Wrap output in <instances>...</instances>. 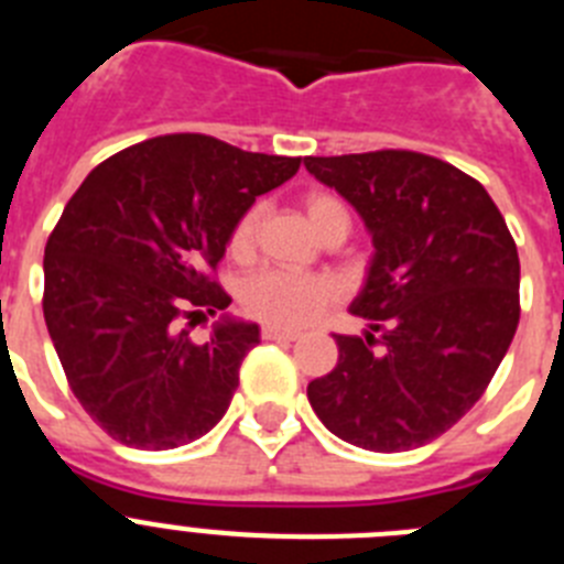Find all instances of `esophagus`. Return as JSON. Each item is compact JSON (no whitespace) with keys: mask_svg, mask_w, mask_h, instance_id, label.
<instances>
[{"mask_svg":"<svg viewBox=\"0 0 564 564\" xmlns=\"http://www.w3.org/2000/svg\"><path fill=\"white\" fill-rule=\"evenodd\" d=\"M262 338H268V341H296L299 333H296V330H282V327L265 325V327H262Z\"/></svg>","mask_w":564,"mask_h":564,"instance_id":"obj_1","label":"esophagus"}]
</instances>
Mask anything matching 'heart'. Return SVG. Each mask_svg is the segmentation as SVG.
<instances>
[{"mask_svg": "<svg viewBox=\"0 0 564 564\" xmlns=\"http://www.w3.org/2000/svg\"><path fill=\"white\" fill-rule=\"evenodd\" d=\"M305 217L318 237L330 234L333 228L347 226V208L330 192H311L302 200ZM257 208H248L228 234V253L234 259H246L253 248V234H257ZM336 296L330 279L305 276V273L288 271H259L242 288V307L251 318L271 327H302L318 313L325 311Z\"/></svg>", "mask_w": 564, "mask_h": 564, "instance_id": "1", "label": "heart"}]
</instances>
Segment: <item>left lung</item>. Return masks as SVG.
Masks as SVG:
<instances>
[{"mask_svg": "<svg viewBox=\"0 0 564 564\" xmlns=\"http://www.w3.org/2000/svg\"><path fill=\"white\" fill-rule=\"evenodd\" d=\"M372 234L352 313L364 338L338 336V364L307 383L333 435L370 452H406L466 415L520 325V257L486 188L410 149L305 158Z\"/></svg>", "mask_w": 564, "mask_h": 564, "instance_id": "8db88e82", "label": "left lung"}]
</instances>
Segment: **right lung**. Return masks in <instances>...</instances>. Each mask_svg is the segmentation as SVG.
I'll list each match as a JSON object with an SVG mask.
<instances>
[{
    "label": "right lung",
    "mask_w": 564,
    "mask_h": 564,
    "mask_svg": "<svg viewBox=\"0 0 564 564\" xmlns=\"http://www.w3.org/2000/svg\"><path fill=\"white\" fill-rule=\"evenodd\" d=\"M299 163L161 134L98 163L69 197L44 246V322L69 390L112 441L174 449L226 415L259 327L226 318L197 344L181 318L231 305L214 276L228 234Z\"/></svg>",
    "instance_id": "right-lung-1"
}]
</instances>
